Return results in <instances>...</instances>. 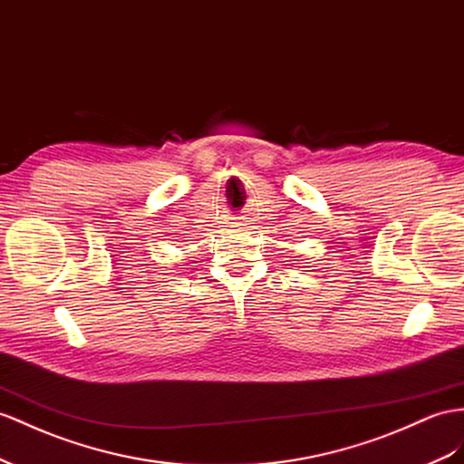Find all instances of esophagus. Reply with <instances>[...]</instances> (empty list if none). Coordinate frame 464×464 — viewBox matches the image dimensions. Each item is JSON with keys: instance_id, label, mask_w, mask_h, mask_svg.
I'll return each instance as SVG.
<instances>
[{"instance_id": "34e87169", "label": "esophagus", "mask_w": 464, "mask_h": 464, "mask_svg": "<svg viewBox=\"0 0 464 464\" xmlns=\"http://www.w3.org/2000/svg\"><path fill=\"white\" fill-rule=\"evenodd\" d=\"M235 225H243V219L237 218V219H235Z\"/></svg>"}]
</instances>
